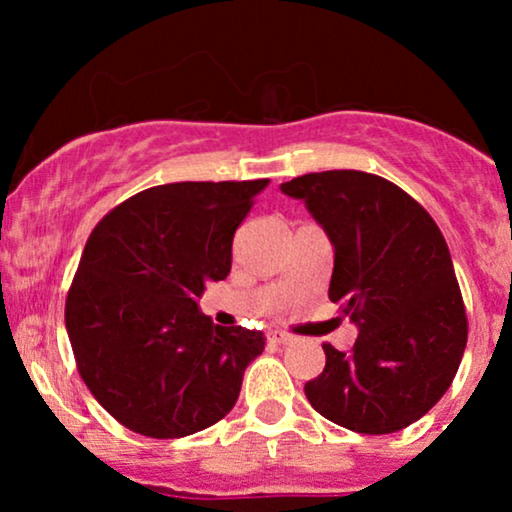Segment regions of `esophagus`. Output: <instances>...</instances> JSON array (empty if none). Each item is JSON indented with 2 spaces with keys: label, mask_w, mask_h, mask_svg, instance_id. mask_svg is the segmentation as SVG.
Here are the masks:
<instances>
[{
  "label": "esophagus",
  "mask_w": 512,
  "mask_h": 512,
  "mask_svg": "<svg viewBox=\"0 0 512 512\" xmlns=\"http://www.w3.org/2000/svg\"><path fill=\"white\" fill-rule=\"evenodd\" d=\"M267 339L269 342H274V344H291L293 342V337L289 332H281V330H269L267 332Z\"/></svg>",
  "instance_id": "34e87169"
}]
</instances>
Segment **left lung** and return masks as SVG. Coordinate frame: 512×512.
Segmentation results:
<instances>
[{"label": "left lung", "instance_id": "left-lung-1", "mask_svg": "<svg viewBox=\"0 0 512 512\" xmlns=\"http://www.w3.org/2000/svg\"><path fill=\"white\" fill-rule=\"evenodd\" d=\"M303 199L334 248L330 301L358 327L351 351L325 349L305 397L325 419L380 436L419 421L445 395L467 346L450 250L431 214L395 182L363 170L281 185Z\"/></svg>", "mask_w": 512, "mask_h": 512}]
</instances>
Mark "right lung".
Segmentation results:
<instances>
[{
	"instance_id": "add662e5",
	"label": "right lung",
	"mask_w": 512,
	"mask_h": 512,
	"mask_svg": "<svg viewBox=\"0 0 512 512\" xmlns=\"http://www.w3.org/2000/svg\"><path fill=\"white\" fill-rule=\"evenodd\" d=\"M267 182L149 187L88 236L64 322L86 387L129 431L192 436L236 404L264 334L214 325L197 298L231 272L236 228Z\"/></svg>"
}]
</instances>
